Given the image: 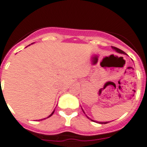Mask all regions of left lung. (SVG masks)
Instances as JSON below:
<instances>
[{
	"label": "left lung",
	"instance_id": "left-lung-1",
	"mask_svg": "<svg viewBox=\"0 0 147 147\" xmlns=\"http://www.w3.org/2000/svg\"><path fill=\"white\" fill-rule=\"evenodd\" d=\"M112 48L114 49V50H115V51H117V52H118V53H125L123 52V51H121V50H120V49H119V48H117V47H112ZM104 123V124H106V123H107V122H105V123Z\"/></svg>",
	"mask_w": 147,
	"mask_h": 147
}]
</instances>
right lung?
Returning a JSON list of instances; mask_svg holds the SVG:
<instances>
[{
  "mask_svg": "<svg viewBox=\"0 0 147 147\" xmlns=\"http://www.w3.org/2000/svg\"><path fill=\"white\" fill-rule=\"evenodd\" d=\"M53 113H54V111H53V112H52V114H51V115H50V116H49V117H51V116H52V115H53ZM44 120H45V119H44Z\"/></svg>",
  "mask_w": 147,
  "mask_h": 147,
  "instance_id": "1",
  "label": "right lung"
}]
</instances>
